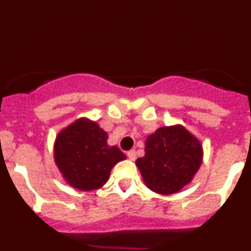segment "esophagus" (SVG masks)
<instances>
[{
	"mask_svg": "<svg viewBox=\"0 0 251 251\" xmlns=\"http://www.w3.org/2000/svg\"><path fill=\"white\" fill-rule=\"evenodd\" d=\"M127 156H128V158L130 159V161H134V159L137 158V153H136V151H134V150L128 151V152H127Z\"/></svg>",
	"mask_w": 251,
	"mask_h": 251,
	"instance_id": "obj_1",
	"label": "esophagus"
}]
</instances>
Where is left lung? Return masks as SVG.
Here are the masks:
<instances>
[{"mask_svg":"<svg viewBox=\"0 0 251 251\" xmlns=\"http://www.w3.org/2000/svg\"><path fill=\"white\" fill-rule=\"evenodd\" d=\"M145 152L136 165L146 186L161 195L182 190L202 163L200 141L182 126L158 128L146 139Z\"/></svg>","mask_w":251,"mask_h":251,"instance_id":"left-lung-1","label":"left lung"}]
</instances>
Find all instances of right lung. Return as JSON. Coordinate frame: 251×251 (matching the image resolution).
Returning <instances> with one entry per match:
<instances>
[{
    "label": "right lung",
    "mask_w": 251,
    "mask_h": 251,
    "mask_svg": "<svg viewBox=\"0 0 251 251\" xmlns=\"http://www.w3.org/2000/svg\"><path fill=\"white\" fill-rule=\"evenodd\" d=\"M108 133L95 122L80 118L57 134L54 158L64 179L72 187L93 191L103 187L110 171L126 154L108 146Z\"/></svg>",
    "instance_id": "right-lung-1"
}]
</instances>
